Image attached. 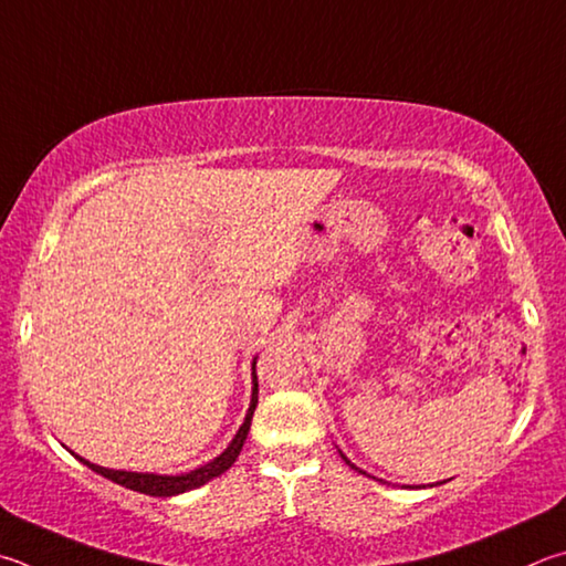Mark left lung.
Segmentation results:
<instances>
[{
  "mask_svg": "<svg viewBox=\"0 0 566 566\" xmlns=\"http://www.w3.org/2000/svg\"><path fill=\"white\" fill-rule=\"evenodd\" d=\"M342 458L346 460V455H344V453H342ZM346 462H348V460H346ZM348 465H352V462H348ZM352 468H356V465H352ZM356 470H358V468H356ZM358 472H361V470H358Z\"/></svg>",
  "mask_w": 566,
  "mask_h": 566,
  "instance_id": "1",
  "label": "left lung"
}]
</instances>
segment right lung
<instances>
[{
  "instance_id": "obj_1",
  "label": "right lung",
  "mask_w": 566,
  "mask_h": 566,
  "mask_svg": "<svg viewBox=\"0 0 566 566\" xmlns=\"http://www.w3.org/2000/svg\"><path fill=\"white\" fill-rule=\"evenodd\" d=\"M252 378H254V388H252V403L248 410V418H244L242 428L238 430V436H234L232 443L228 446V450L220 458H214L208 465H202L198 470L188 472V475H150V472H126V470H108V468H101L94 465V462H88L84 458H78L84 465H88L98 475H104L113 482H118V485L128 488L133 492H143V495H150V497H170V495H180V492H188L205 485V482H210L214 478H220L224 470L232 468V462L238 460L240 450L244 446V438L250 433V426H252V413L256 408V374H254V366H252Z\"/></svg>"
}]
</instances>
